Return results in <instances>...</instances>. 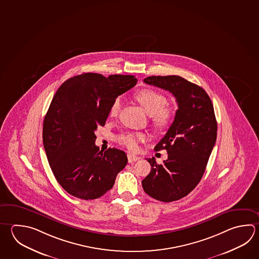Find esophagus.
<instances>
[{"label": "esophagus", "mask_w": 259, "mask_h": 259, "mask_svg": "<svg viewBox=\"0 0 259 259\" xmlns=\"http://www.w3.org/2000/svg\"><path fill=\"white\" fill-rule=\"evenodd\" d=\"M127 157H128V162H129V163L137 161V160H139V159H140V157H139V156H135V155H132V154H128V155H127Z\"/></svg>", "instance_id": "1"}]
</instances>
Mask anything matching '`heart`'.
<instances>
[{
    "mask_svg": "<svg viewBox=\"0 0 259 259\" xmlns=\"http://www.w3.org/2000/svg\"><path fill=\"white\" fill-rule=\"evenodd\" d=\"M135 99L141 105L147 114L150 115V120L154 126L163 129L169 126L174 120V112L168 106L166 98L158 92L152 89H143L135 94ZM121 108V100L116 98L110 107V116L116 117ZM147 136L145 133L126 132L118 136L116 140L120 145L126 147L131 151L138 149V145L146 141Z\"/></svg>",
    "mask_w": 259,
    "mask_h": 259,
    "instance_id": "obj_1",
    "label": "heart"
}]
</instances>
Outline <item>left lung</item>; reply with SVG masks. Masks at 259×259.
Returning <instances> with one entry per match:
<instances>
[{"mask_svg": "<svg viewBox=\"0 0 259 259\" xmlns=\"http://www.w3.org/2000/svg\"><path fill=\"white\" fill-rule=\"evenodd\" d=\"M144 81L168 91L176 98L179 109L174 121L155 150L166 149L163 164L147 158L151 171L142 186L148 195L170 202L188 195L204 174L214 147L217 122L213 105L203 89L180 76H151Z\"/></svg>", "mask_w": 259, "mask_h": 259, "instance_id": "left-lung-1", "label": "left lung"}]
</instances>
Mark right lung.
I'll return each instance as SVG.
<instances>
[{
  "label": "right lung",
  "mask_w": 259,
  "mask_h": 259,
  "mask_svg": "<svg viewBox=\"0 0 259 259\" xmlns=\"http://www.w3.org/2000/svg\"><path fill=\"white\" fill-rule=\"evenodd\" d=\"M137 82L131 75L83 73L57 91L45 116L43 144L56 180L70 195L102 197L126 166L124 152L95 146L94 132L105 124L113 101Z\"/></svg>",
  "instance_id": "obj_1"
}]
</instances>
